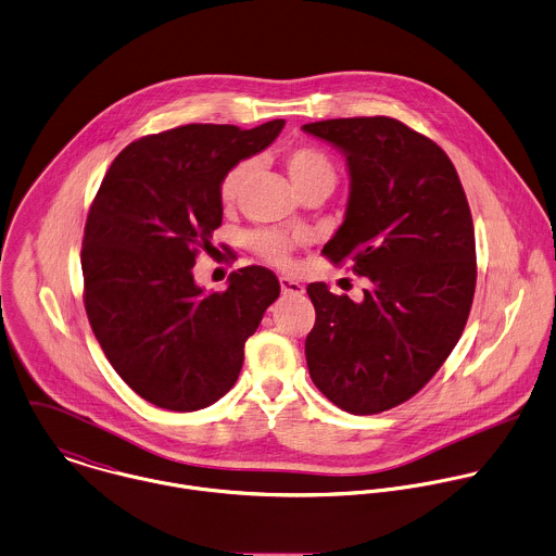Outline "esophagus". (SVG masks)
Segmentation results:
<instances>
[{
    "instance_id": "34e87169",
    "label": "esophagus",
    "mask_w": 556,
    "mask_h": 556,
    "mask_svg": "<svg viewBox=\"0 0 556 556\" xmlns=\"http://www.w3.org/2000/svg\"><path fill=\"white\" fill-rule=\"evenodd\" d=\"M279 286H281V292H283L286 296H301V294H305V288H303L299 281L290 279V277H281V279H279Z\"/></svg>"
}]
</instances>
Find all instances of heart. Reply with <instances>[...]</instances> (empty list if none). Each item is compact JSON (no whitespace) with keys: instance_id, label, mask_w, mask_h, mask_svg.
I'll use <instances>...</instances> for the list:
<instances>
[{"instance_id":"1","label":"heart","mask_w":556,"mask_h":556,"mask_svg":"<svg viewBox=\"0 0 556 556\" xmlns=\"http://www.w3.org/2000/svg\"><path fill=\"white\" fill-rule=\"evenodd\" d=\"M283 162H286V170H288V175H290V179H292V184L296 186L299 192H303L307 188H314V186H327V188L336 186V179H338L336 164L318 147H309V144L294 147L286 153ZM251 170H253V162L251 160H240L225 173V177L220 181V201L225 205H233L238 201ZM249 244L260 257L268 260L270 264L288 266L296 240L281 233V231L262 229V231L251 233Z\"/></svg>"}]
</instances>
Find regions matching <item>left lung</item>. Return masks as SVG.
<instances>
[{
    "instance_id": "obj_1",
    "label": "left lung",
    "mask_w": 556,
    "mask_h": 556,
    "mask_svg": "<svg viewBox=\"0 0 556 556\" xmlns=\"http://www.w3.org/2000/svg\"><path fill=\"white\" fill-rule=\"evenodd\" d=\"M303 131L340 149L351 175L344 223L323 255L370 279L359 303L307 286L309 377L340 409L381 414L420 392L464 333L477 288L470 205L444 149L396 118H329Z\"/></svg>"
}]
</instances>
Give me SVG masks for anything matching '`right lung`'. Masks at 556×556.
Masks as SVG:
<instances>
[{
	"mask_svg": "<svg viewBox=\"0 0 556 556\" xmlns=\"http://www.w3.org/2000/svg\"><path fill=\"white\" fill-rule=\"evenodd\" d=\"M286 121L253 129L181 125L127 144L90 205L84 240V307L118 377L168 412H197L225 396L242 368L244 342L279 296L264 266L203 292L192 266L223 223L220 181L266 149Z\"/></svg>",
	"mask_w": 556,
	"mask_h": 556,
	"instance_id": "right-lung-1",
	"label": "right lung"
}]
</instances>
